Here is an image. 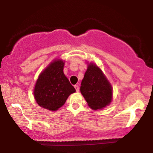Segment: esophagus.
Returning <instances> with one entry per match:
<instances>
[{
    "label": "esophagus",
    "instance_id": "obj_1",
    "mask_svg": "<svg viewBox=\"0 0 153 153\" xmlns=\"http://www.w3.org/2000/svg\"><path fill=\"white\" fill-rule=\"evenodd\" d=\"M74 87H75V90H76L77 92H78V91H79V86H78V85H75Z\"/></svg>",
    "mask_w": 153,
    "mask_h": 153
}]
</instances>
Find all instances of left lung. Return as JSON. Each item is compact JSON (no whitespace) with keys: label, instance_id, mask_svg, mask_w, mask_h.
I'll list each match as a JSON object with an SVG mask.
<instances>
[{"label":"left lung","instance_id":"obj_1","mask_svg":"<svg viewBox=\"0 0 153 153\" xmlns=\"http://www.w3.org/2000/svg\"><path fill=\"white\" fill-rule=\"evenodd\" d=\"M88 68L82 80L80 92L93 110L102 109L110 104L113 88L103 73L94 62H87Z\"/></svg>","mask_w":153,"mask_h":153}]
</instances>
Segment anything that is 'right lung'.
<instances>
[{"label":"right lung","mask_w":153,"mask_h":153,"mask_svg":"<svg viewBox=\"0 0 153 153\" xmlns=\"http://www.w3.org/2000/svg\"><path fill=\"white\" fill-rule=\"evenodd\" d=\"M64 65L62 59H53L39 75L34 96L42 108L52 111L58 110L68 96L75 92V88L64 74Z\"/></svg>","instance_id":"right-lung-1"}]
</instances>
